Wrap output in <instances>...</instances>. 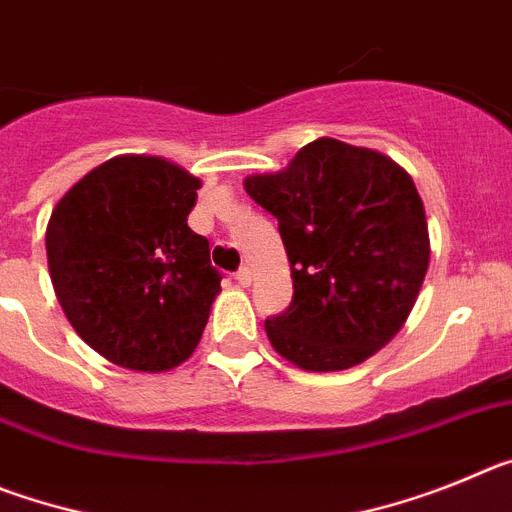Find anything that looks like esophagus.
Masks as SVG:
<instances>
[{
    "label": "esophagus",
    "mask_w": 512,
    "mask_h": 512,
    "mask_svg": "<svg viewBox=\"0 0 512 512\" xmlns=\"http://www.w3.org/2000/svg\"><path fill=\"white\" fill-rule=\"evenodd\" d=\"M235 282H238V287H248V284H251V271L248 269L238 271V274H235Z\"/></svg>",
    "instance_id": "34e87169"
}]
</instances>
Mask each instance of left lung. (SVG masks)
I'll list each match as a JSON object with an SVG mask.
<instances>
[{
    "mask_svg": "<svg viewBox=\"0 0 512 512\" xmlns=\"http://www.w3.org/2000/svg\"><path fill=\"white\" fill-rule=\"evenodd\" d=\"M243 187L279 220L292 269V305L266 320L274 351L305 372H343L387 346L431 261L408 171L374 148L318 138Z\"/></svg>",
    "mask_w": 512,
    "mask_h": 512,
    "instance_id": "8db88e82",
    "label": "left lung"
}]
</instances>
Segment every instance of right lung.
Listing matches in <instances>:
<instances>
[{
  "label": "right lung",
  "mask_w": 512,
  "mask_h": 512,
  "mask_svg": "<svg viewBox=\"0 0 512 512\" xmlns=\"http://www.w3.org/2000/svg\"><path fill=\"white\" fill-rule=\"evenodd\" d=\"M202 182L161 156L122 153L81 176L45 228L58 305L79 338L130 372L192 356L220 292L187 217Z\"/></svg>",
  "instance_id": "add662e5"
}]
</instances>
